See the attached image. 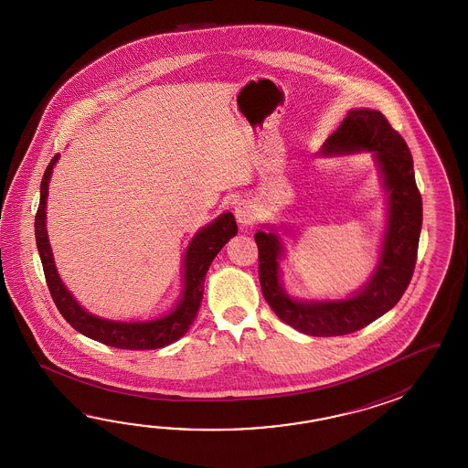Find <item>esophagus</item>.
Segmentation results:
<instances>
[{"label":"esophagus","instance_id":"obj_1","mask_svg":"<svg viewBox=\"0 0 468 468\" xmlns=\"http://www.w3.org/2000/svg\"><path fill=\"white\" fill-rule=\"evenodd\" d=\"M234 214H236V219H238L240 228H248L254 222V209H252V206L249 204L248 200L238 202Z\"/></svg>","mask_w":468,"mask_h":468}]
</instances>
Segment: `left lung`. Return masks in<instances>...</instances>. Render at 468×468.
I'll list each match as a JSON object with an SVG mask.
<instances>
[{"instance_id":"obj_1","label":"left lung","mask_w":468,"mask_h":468,"mask_svg":"<svg viewBox=\"0 0 468 468\" xmlns=\"http://www.w3.org/2000/svg\"><path fill=\"white\" fill-rule=\"evenodd\" d=\"M371 152L387 192V228L373 274L345 299H294L281 282L284 244L276 226L254 234L259 249V281L278 318L309 336H341L368 326L403 296L417 262L421 230V196L407 142L378 110L351 109L329 135L319 155Z\"/></svg>"}]
</instances>
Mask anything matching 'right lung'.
<instances>
[{"instance_id": "right-lung-1", "label": "right lung", "mask_w": 468, "mask_h": 468, "mask_svg": "<svg viewBox=\"0 0 468 468\" xmlns=\"http://www.w3.org/2000/svg\"><path fill=\"white\" fill-rule=\"evenodd\" d=\"M60 159L57 154L43 174L40 186V206L35 216V238L40 252L47 284L61 316L71 328L87 338L95 339L107 346L120 349H157L182 338L199 313L204 292V281L214 258L230 238L238 234V224L230 212L220 214L218 219L196 232L182 259V292L179 301L167 314L149 321H113L100 318L81 308L77 299L63 284L55 266L50 240L47 234V197L53 167Z\"/></svg>"}]
</instances>
